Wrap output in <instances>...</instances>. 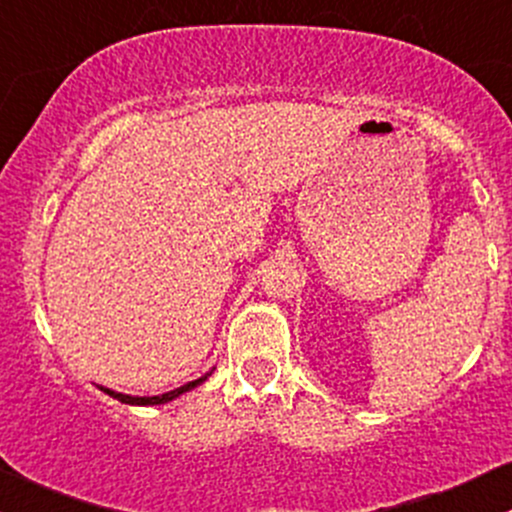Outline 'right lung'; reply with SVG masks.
I'll return each mask as SVG.
<instances>
[{
  "mask_svg": "<svg viewBox=\"0 0 512 512\" xmlns=\"http://www.w3.org/2000/svg\"><path fill=\"white\" fill-rule=\"evenodd\" d=\"M209 374H204V377H199V379H194V382H189V384H184V387H179V389H172V392H167V394H160V397H128V394H120V392H113V389H103V392H108L110 397H115L118 399V402H123V404H140V407H150V404H165V402H172V399L175 397H179V394H184V392H189V389H194L197 387V384H202L204 379H207Z\"/></svg>",
  "mask_w": 512,
  "mask_h": 512,
  "instance_id": "1",
  "label": "right lung"
}]
</instances>
